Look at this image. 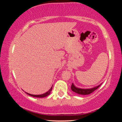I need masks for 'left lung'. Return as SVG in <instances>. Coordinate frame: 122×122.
Instances as JSON below:
<instances>
[{
	"mask_svg": "<svg viewBox=\"0 0 122 122\" xmlns=\"http://www.w3.org/2000/svg\"><path fill=\"white\" fill-rule=\"evenodd\" d=\"M100 86V85H98V86H95L94 88H90V89H81V88H77L72 83V85H71V89H72V91L74 92H76V93H78L79 95H89L90 93H91L93 91H95L96 89H97L99 86Z\"/></svg>",
	"mask_w": 122,
	"mask_h": 122,
	"instance_id": "8db88e82",
	"label": "left lung"
}]
</instances>
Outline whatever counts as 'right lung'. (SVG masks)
Wrapping results in <instances>:
<instances>
[{
	"label": "right lung",
	"mask_w": 122,
	"mask_h": 122,
	"mask_svg": "<svg viewBox=\"0 0 122 122\" xmlns=\"http://www.w3.org/2000/svg\"><path fill=\"white\" fill-rule=\"evenodd\" d=\"M52 88H53V86H51V88H50L48 91L46 92V93H43V94H42V95H31V94H30V93H27V92H26V93L29 95H30V96H33V97H46V96H47L49 95L50 94V92H51V89H52Z\"/></svg>",
	"instance_id": "right-lung-1"
}]
</instances>
